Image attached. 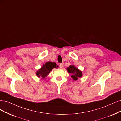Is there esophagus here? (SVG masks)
Returning <instances> with one entry per match:
<instances>
[{
	"instance_id": "34e87169",
	"label": "esophagus",
	"mask_w": 121,
	"mask_h": 121,
	"mask_svg": "<svg viewBox=\"0 0 121 121\" xmlns=\"http://www.w3.org/2000/svg\"><path fill=\"white\" fill-rule=\"evenodd\" d=\"M59 66H60V68H62V67H63V63H60V65H59Z\"/></svg>"
}]
</instances>
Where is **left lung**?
<instances>
[{"instance_id":"1","label":"left lung","mask_w":121,"mask_h":121,"mask_svg":"<svg viewBox=\"0 0 121 121\" xmlns=\"http://www.w3.org/2000/svg\"><path fill=\"white\" fill-rule=\"evenodd\" d=\"M68 72L70 74H72L71 77L76 81L79 78L82 77V72L81 71H80L78 68H77L74 65H70L67 68Z\"/></svg>"}]
</instances>
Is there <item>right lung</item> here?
<instances>
[{
	"label": "right lung",
	"instance_id": "add662e5",
	"mask_svg": "<svg viewBox=\"0 0 121 121\" xmlns=\"http://www.w3.org/2000/svg\"><path fill=\"white\" fill-rule=\"evenodd\" d=\"M56 67L58 68V66H57L56 63L55 62H46L45 64H43L41 68L37 71L36 74L38 77H41L43 79H44L54 68Z\"/></svg>",
	"mask_w": 121,
	"mask_h": 121
}]
</instances>
